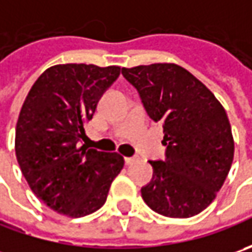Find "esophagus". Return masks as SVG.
<instances>
[{
    "mask_svg": "<svg viewBox=\"0 0 252 252\" xmlns=\"http://www.w3.org/2000/svg\"><path fill=\"white\" fill-rule=\"evenodd\" d=\"M136 160H137L136 157H126V158H125V162H126V165H130V164H133Z\"/></svg>",
    "mask_w": 252,
    "mask_h": 252,
    "instance_id": "esophagus-1",
    "label": "esophagus"
}]
</instances>
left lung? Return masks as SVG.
I'll list each match as a JSON object with an SVG mask.
<instances>
[{
    "label": "left lung",
    "mask_w": 252,
    "mask_h": 252,
    "mask_svg": "<svg viewBox=\"0 0 252 252\" xmlns=\"http://www.w3.org/2000/svg\"><path fill=\"white\" fill-rule=\"evenodd\" d=\"M151 119L161 122L165 160L149 161L153 179L141 188L147 206L167 218H192L223 187L234 157L227 113L208 87L184 67L156 63L122 68Z\"/></svg>",
    "instance_id": "left-lung-1"
}]
</instances>
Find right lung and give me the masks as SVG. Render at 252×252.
<instances>
[{
  "mask_svg": "<svg viewBox=\"0 0 252 252\" xmlns=\"http://www.w3.org/2000/svg\"><path fill=\"white\" fill-rule=\"evenodd\" d=\"M121 67L57 64L32 85L15 130V153L34 195L54 212L83 218L102 208L125 160L80 146L102 94Z\"/></svg>",
  "mask_w": 252,
  "mask_h": 252,
  "instance_id": "obj_1",
  "label": "right lung"
}]
</instances>
